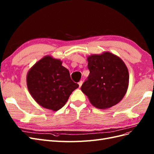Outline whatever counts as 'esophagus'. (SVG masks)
<instances>
[{"mask_svg": "<svg viewBox=\"0 0 154 154\" xmlns=\"http://www.w3.org/2000/svg\"><path fill=\"white\" fill-rule=\"evenodd\" d=\"M82 84H83V81L82 80H81V81H80L79 82V83H78V84H79V87H81L82 86Z\"/></svg>", "mask_w": 154, "mask_h": 154, "instance_id": "obj_1", "label": "esophagus"}]
</instances>
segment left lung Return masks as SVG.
<instances>
[{"label":"left lung","instance_id":"obj_1","mask_svg":"<svg viewBox=\"0 0 154 154\" xmlns=\"http://www.w3.org/2000/svg\"><path fill=\"white\" fill-rule=\"evenodd\" d=\"M89 74L81 90L92 105L107 109L118 103L126 93L128 70L118 56L110 52L87 57Z\"/></svg>","mask_w":154,"mask_h":154}]
</instances>
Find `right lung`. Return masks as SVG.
I'll return each mask as SVG.
<instances>
[{
	"mask_svg": "<svg viewBox=\"0 0 154 154\" xmlns=\"http://www.w3.org/2000/svg\"><path fill=\"white\" fill-rule=\"evenodd\" d=\"M61 64L60 60L45 56L27 74V87L32 97L40 106L52 111L63 107L72 91L79 87Z\"/></svg>",
	"mask_w": 154,
	"mask_h": 154,
	"instance_id": "1",
	"label": "right lung"
}]
</instances>
